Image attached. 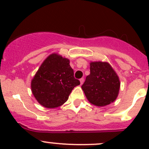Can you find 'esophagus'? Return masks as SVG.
Wrapping results in <instances>:
<instances>
[{"instance_id": "obj_1", "label": "esophagus", "mask_w": 149, "mask_h": 149, "mask_svg": "<svg viewBox=\"0 0 149 149\" xmlns=\"http://www.w3.org/2000/svg\"><path fill=\"white\" fill-rule=\"evenodd\" d=\"M83 82H84V79H83V78H81V79H80V83H81V85H82Z\"/></svg>"}]
</instances>
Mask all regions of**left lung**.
I'll list each match as a JSON object with an SVG mask.
<instances>
[{
  "label": "left lung",
  "instance_id": "1",
  "mask_svg": "<svg viewBox=\"0 0 149 149\" xmlns=\"http://www.w3.org/2000/svg\"><path fill=\"white\" fill-rule=\"evenodd\" d=\"M90 66L91 73L81 86L88 101L98 107L113 102L120 88L117 73L107 62H91Z\"/></svg>",
  "mask_w": 149,
  "mask_h": 149
}]
</instances>
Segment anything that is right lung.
Here are the masks:
<instances>
[{"label": "right lung", "instance_id": "add662e5", "mask_svg": "<svg viewBox=\"0 0 149 149\" xmlns=\"http://www.w3.org/2000/svg\"><path fill=\"white\" fill-rule=\"evenodd\" d=\"M70 61L52 54L42 63L31 82L32 94L41 105L55 108L66 102L80 81L73 76Z\"/></svg>", "mask_w": 149, "mask_h": 149}]
</instances>
